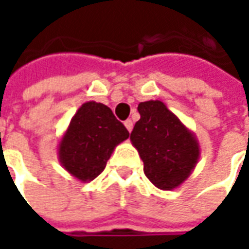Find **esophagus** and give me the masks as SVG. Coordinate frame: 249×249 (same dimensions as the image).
Returning a JSON list of instances; mask_svg holds the SVG:
<instances>
[{"label": "esophagus", "instance_id": "obj_1", "mask_svg": "<svg viewBox=\"0 0 249 249\" xmlns=\"http://www.w3.org/2000/svg\"><path fill=\"white\" fill-rule=\"evenodd\" d=\"M124 126H126V129L129 130V131H131V130H133V122L130 119H127L124 122Z\"/></svg>", "mask_w": 249, "mask_h": 249}]
</instances>
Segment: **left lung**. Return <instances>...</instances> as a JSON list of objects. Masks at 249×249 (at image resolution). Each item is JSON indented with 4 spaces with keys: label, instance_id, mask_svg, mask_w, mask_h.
<instances>
[{
    "label": "left lung",
    "instance_id": "1",
    "mask_svg": "<svg viewBox=\"0 0 249 249\" xmlns=\"http://www.w3.org/2000/svg\"><path fill=\"white\" fill-rule=\"evenodd\" d=\"M137 109L140 120L130 140L144 162V173L160 190H175L194 170L199 142L162 101L140 102Z\"/></svg>",
    "mask_w": 249,
    "mask_h": 249
}]
</instances>
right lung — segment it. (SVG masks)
I'll list each match as a JSON object with an SVG mask.
<instances>
[{
    "label": "right lung",
    "mask_w": 249,
    "mask_h": 249,
    "mask_svg": "<svg viewBox=\"0 0 249 249\" xmlns=\"http://www.w3.org/2000/svg\"><path fill=\"white\" fill-rule=\"evenodd\" d=\"M127 129L107 105L89 101L74 113L58 144L65 170L83 183L101 175L116 145L129 139Z\"/></svg>",
    "instance_id": "obj_1"
}]
</instances>
